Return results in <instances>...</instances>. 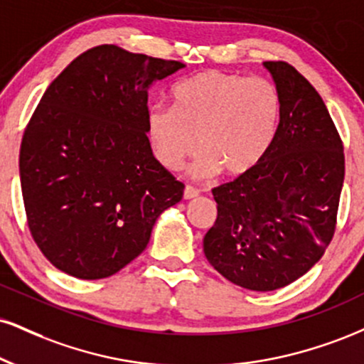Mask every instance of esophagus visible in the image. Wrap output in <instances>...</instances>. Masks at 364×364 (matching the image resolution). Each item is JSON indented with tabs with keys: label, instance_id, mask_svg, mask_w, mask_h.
Here are the masks:
<instances>
[{
	"label": "esophagus",
	"instance_id": "obj_1",
	"mask_svg": "<svg viewBox=\"0 0 364 364\" xmlns=\"http://www.w3.org/2000/svg\"><path fill=\"white\" fill-rule=\"evenodd\" d=\"M198 195H200V191L193 186H186L185 191H183V198H185V200H193Z\"/></svg>",
	"mask_w": 364,
	"mask_h": 364
}]
</instances>
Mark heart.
Returning <instances> with one entry per match:
<instances>
[{"instance_id":"obj_1","label":"heart","mask_w":364,"mask_h":364,"mask_svg":"<svg viewBox=\"0 0 364 364\" xmlns=\"http://www.w3.org/2000/svg\"><path fill=\"white\" fill-rule=\"evenodd\" d=\"M282 102L273 82L242 74L203 71L178 82L173 108L154 105L147 113L152 154L176 171L200 152L195 176L222 171L239 178L251 173L273 142Z\"/></svg>"}]
</instances>
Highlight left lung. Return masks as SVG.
I'll return each mask as SVG.
<instances>
[{
    "instance_id": "left-lung-1",
    "label": "left lung",
    "mask_w": 364,
    "mask_h": 364,
    "mask_svg": "<svg viewBox=\"0 0 364 364\" xmlns=\"http://www.w3.org/2000/svg\"><path fill=\"white\" fill-rule=\"evenodd\" d=\"M282 112L251 173L213 188L217 220L203 239L210 264L234 284L273 291L304 277L334 237L344 147L315 87L283 60L264 63Z\"/></svg>"
}]
</instances>
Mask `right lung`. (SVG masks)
<instances>
[{
	"instance_id": "right-lung-1",
	"label": "right lung",
	"mask_w": 364,
	"mask_h": 364,
	"mask_svg": "<svg viewBox=\"0 0 364 364\" xmlns=\"http://www.w3.org/2000/svg\"><path fill=\"white\" fill-rule=\"evenodd\" d=\"M185 68L105 43L77 55L35 108L20 147L30 234L57 269L102 279L135 259L185 185L147 139V90Z\"/></svg>"
}]
</instances>
